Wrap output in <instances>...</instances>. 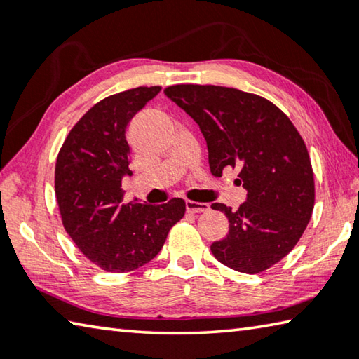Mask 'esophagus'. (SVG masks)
<instances>
[{"label": "esophagus", "instance_id": "1", "mask_svg": "<svg viewBox=\"0 0 359 359\" xmlns=\"http://www.w3.org/2000/svg\"><path fill=\"white\" fill-rule=\"evenodd\" d=\"M185 205H187V212H190V214H203V212L209 210V204H205V203L187 201Z\"/></svg>", "mask_w": 359, "mask_h": 359}]
</instances>
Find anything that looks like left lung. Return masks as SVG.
Wrapping results in <instances>:
<instances>
[{
	"mask_svg": "<svg viewBox=\"0 0 359 359\" xmlns=\"http://www.w3.org/2000/svg\"><path fill=\"white\" fill-rule=\"evenodd\" d=\"M165 95L199 125L212 175L238 169L247 190L238 210L210 205L229 222L228 236L210 245L212 253L244 274L269 269L293 250L312 217L313 171L301 135L274 102L238 88L179 83Z\"/></svg>",
	"mask_w": 359,
	"mask_h": 359,
	"instance_id": "1",
	"label": "left lung"
}]
</instances>
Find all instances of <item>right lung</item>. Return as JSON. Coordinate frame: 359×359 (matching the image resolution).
<instances>
[{
	"instance_id": "obj_1",
	"label": "right lung",
	"mask_w": 359,
	"mask_h": 359,
	"mask_svg": "<svg viewBox=\"0 0 359 359\" xmlns=\"http://www.w3.org/2000/svg\"><path fill=\"white\" fill-rule=\"evenodd\" d=\"M160 85L115 93L82 115L58 151L55 196L62 223L85 258L107 272L147 264L185 215V201L125 204L121 177L130 171V120L160 93Z\"/></svg>"
}]
</instances>
